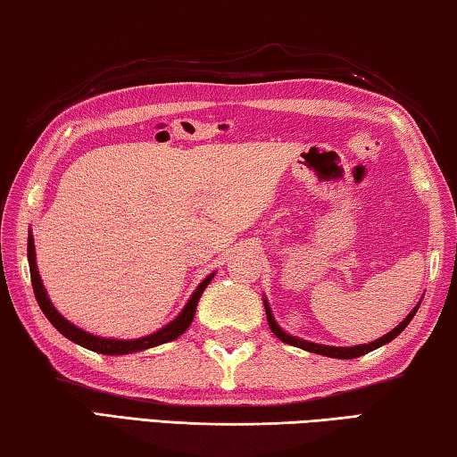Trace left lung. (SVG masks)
Segmentation results:
<instances>
[{
    "label": "left lung",
    "instance_id": "left-lung-1",
    "mask_svg": "<svg viewBox=\"0 0 457 457\" xmlns=\"http://www.w3.org/2000/svg\"><path fill=\"white\" fill-rule=\"evenodd\" d=\"M264 306H266V316H268V324H270V328H272L274 335H276L278 338H280L282 343H288V345L298 346V349H304V351H308V353H316V354H324V357H332V359H357V357H361V354H367V353H370V351L378 349V346H383V345H386V343H391L393 338H395L397 335H401V332H403V328L407 327L409 322H411V319L415 316L417 308H420V304H417V306L413 308V311L405 316V320L401 322L399 327H395V328H393L391 332H386V335H385V337H381L378 340H373V343H369V345L349 346V349H345V346L316 345V343H308V340H303V338H296V337L286 335V332H284V330L276 324L272 312H270V306H268L266 300H264Z\"/></svg>",
    "mask_w": 457,
    "mask_h": 457
}]
</instances>
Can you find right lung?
<instances>
[{
	"label": "right lung",
	"mask_w": 457,
	"mask_h": 457,
	"mask_svg": "<svg viewBox=\"0 0 457 457\" xmlns=\"http://www.w3.org/2000/svg\"><path fill=\"white\" fill-rule=\"evenodd\" d=\"M28 262H29V276H32L36 300H37V304H40L42 312L46 314V319H48L66 338L74 340L76 345L84 346V349L103 353V354H129V353L145 351V349H151V346L163 345V343H169V340L181 337L183 332L189 328V324L193 322V316H195V308H197L201 294H204V290L207 288V284H210L212 278H213V274L207 276L205 280L197 286V290L193 292V296L189 298L187 306L183 308V312L177 316L173 322H169L165 328L153 332V335L145 337V338L117 340V338H100V337H95V335H88V332H84L80 328H76L74 324L68 322L64 316H62L56 311V308H54V304L50 303V298H48V294H46L44 286H42V278H40V274H37L36 250H34V237L32 236L28 237Z\"/></svg>",
	"instance_id": "obj_1"
}]
</instances>
